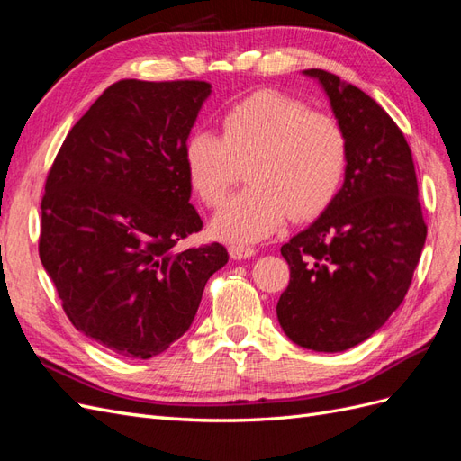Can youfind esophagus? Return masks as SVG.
Segmentation results:
<instances>
[{
  "mask_svg": "<svg viewBox=\"0 0 461 461\" xmlns=\"http://www.w3.org/2000/svg\"><path fill=\"white\" fill-rule=\"evenodd\" d=\"M229 254L232 259H248V258L256 256V249L252 246H246V244H232V246H229Z\"/></svg>",
  "mask_w": 461,
  "mask_h": 461,
  "instance_id": "34e87169",
  "label": "esophagus"
}]
</instances>
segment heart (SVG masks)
Listing matches in <instances>:
<instances>
[{
	"label": "heart",
	"mask_w": 461,
	"mask_h": 461,
	"mask_svg": "<svg viewBox=\"0 0 461 461\" xmlns=\"http://www.w3.org/2000/svg\"><path fill=\"white\" fill-rule=\"evenodd\" d=\"M192 190L209 207L227 198L239 165L249 188L232 196L212 221L225 242H258L294 219L319 215L337 198L348 169V138L329 113L263 90L232 105L221 136L194 131L183 149Z\"/></svg>",
	"instance_id": "b5f03b06"
}]
</instances>
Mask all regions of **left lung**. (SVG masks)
Instances as JSON below:
<instances>
[{
    "label": "left lung",
    "instance_id": "8db88e82",
    "mask_svg": "<svg viewBox=\"0 0 461 461\" xmlns=\"http://www.w3.org/2000/svg\"><path fill=\"white\" fill-rule=\"evenodd\" d=\"M302 73L317 80L342 124L348 169L337 198L281 248L290 283L276 317L294 344L334 354L367 340L398 310L427 227L411 149L396 122L337 75Z\"/></svg>",
    "mask_w": 461,
    "mask_h": 461
}]
</instances>
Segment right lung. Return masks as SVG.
<instances>
[{
  "mask_svg": "<svg viewBox=\"0 0 461 461\" xmlns=\"http://www.w3.org/2000/svg\"><path fill=\"white\" fill-rule=\"evenodd\" d=\"M212 85L121 80L67 134L41 200L40 259L71 323L149 359L190 329L225 246L175 249L202 229L183 149Z\"/></svg>",
  "mask_w": 461,
  "mask_h": 461,
  "instance_id": "obj_1",
  "label": "right lung"
}]
</instances>
